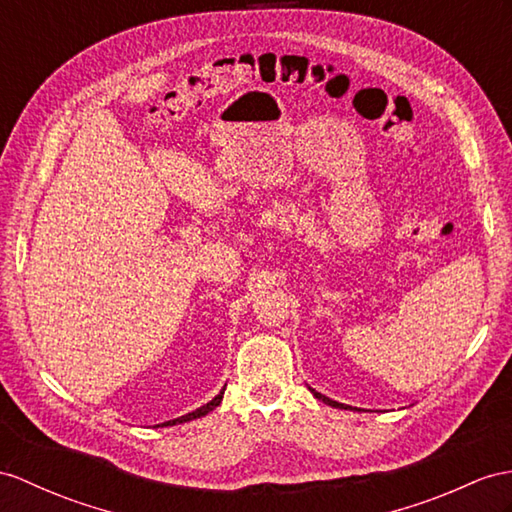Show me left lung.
<instances>
[{
    "label": "left lung",
    "mask_w": 512,
    "mask_h": 512,
    "mask_svg": "<svg viewBox=\"0 0 512 512\" xmlns=\"http://www.w3.org/2000/svg\"><path fill=\"white\" fill-rule=\"evenodd\" d=\"M313 391V395L317 397V400H321L323 404H328V406H332V408H343V410H356V408H352V406H347V404H339V402H334V400H330V397H326V395H321V393H317L315 389H310Z\"/></svg>",
    "instance_id": "1"
}]
</instances>
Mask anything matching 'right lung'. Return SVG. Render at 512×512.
Wrapping results in <instances>:
<instances>
[{
	"mask_svg": "<svg viewBox=\"0 0 512 512\" xmlns=\"http://www.w3.org/2000/svg\"><path fill=\"white\" fill-rule=\"evenodd\" d=\"M223 391H226V389H223ZM223 391H221L219 395H215V400H210V402H208V404H204L202 408H197V410H193V413H189V415H182V417H178V419H171V421L160 423V426H176V423H186V421H193V419H199V417L208 415L210 410H215V408L221 404V400H223Z\"/></svg>",
	"mask_w": 512,
	"mask_h": 512,
	"instance_id": "obj_1",
	"label": "right lung"
}]
</instances>
